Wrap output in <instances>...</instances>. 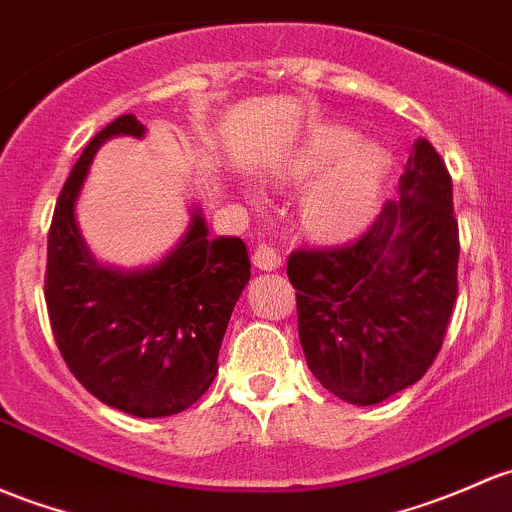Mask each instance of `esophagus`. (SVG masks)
<instances>
[{
    "instance_id": "obj_1",
    "label": "esophagus",
    "mask_w": 512,
    "mask_h": 512,
    "mask_svg": "<svg viewBox=\"0 0 512 512\" xmlns=\"http://www.w3.org/2000/svg\"><path fill=\"white\" fill-rule=\"evenodd\" d=\"M252 262H255L257 270H277V267L282 265V257H279L277 247L260 240L255 245V252H252Z\"/></svg>"
}]
</instances>
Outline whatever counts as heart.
Returning <instances> with one entry per match:
<instances>
[{
  "mask_svg": "<svg viewBox=\"0 0 512 512\" xmlns=\"http://www.w3.org/2000/svg\"><path fill=\"white\" fill-rule=\"evenodd\" d=\"M353 132L324 127L301 149L294 174L314 181L304 198L306 223L321 235H348L363 228L378 208L387 174V154L378 144H353Z\"/></svg>",
  "mask_w": 512,
  "mask_h": 512,
  "instance_id": "b5f03b06",
  "label": "heart"
}]
</instances>
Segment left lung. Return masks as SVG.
Wrapping results in <instances>:
<instances>
[{"mask_svg":"<svg viewBox=\"0 0 512 512\" xmlns=\"http://www.w3.org/2000/svg\"><path fill=\"white\" fill-rule=\"evenodd\" d=\"M400 181L363 235L299 247L287 262L306 363L353 405H378L432 368L459 294L451 176L427 139Z\"/></svg>","mask_w":512,"mask_h":512,"instance_id":"obj_1","label":"left lung"}]
</instances>
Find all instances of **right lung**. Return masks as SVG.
<instances>
[{"label": "right lung", "instance_id": "add662e5", "mask_svg": "<svg viewBox=\"0 0 512 512\" xmlns=\"http://www.w3.org/2000/svg\"><path fill=\"white\" fill-rule=\"evenodd\" d=\"M115 134L142 137L144 127L134 115L117 117L75 161L48 230L43 294L58 351L85 390L134 417H169L211 387L250 257L240 238H208L196 213L181 245L152 270L95 265L75 225V198Z\"/></svg>", "mask_w": 512, "mask_h": 512}]
</instances>
